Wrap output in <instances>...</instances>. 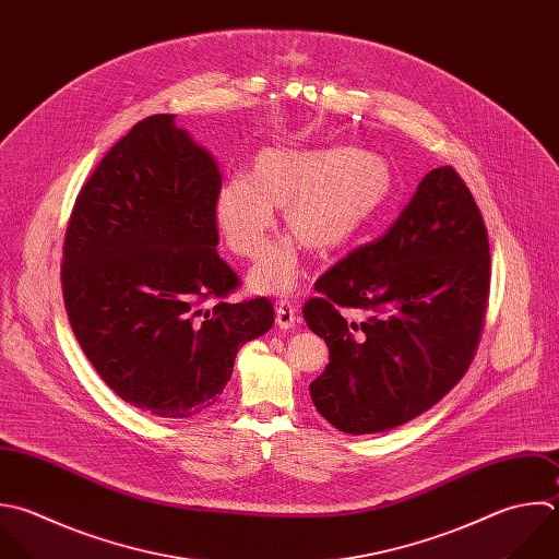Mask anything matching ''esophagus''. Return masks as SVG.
<instances>
[{
	"label": "esophagus",
	"mask_w": 559,
	"mask_h": 559,
	"mask_svg": "<svg viewBox=\"0 0 559 559\" xmlns=\"http://www.w3.org/2000/svg\"><path fill=\"white\" fill-rule=\"evenodd\" d=\"M275 321L282 330H290L297 323V308L290 299H282L275 308Z\"/></svg>",
	"instance_id": "obj_1"
}]
</instances>
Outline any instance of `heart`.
<instances>
[{
	"label": "heart",
	"instance_id": "b5f03b06",
	"mask_svg": "<svg viewBox=\"0 0 559 559\" xmlns=\"http://www.w3.org/2000/svg\"><path fill=\"white\" fill-rule=\"evenodd\" d=\"M386 164L362 151L271 148L255 170L231 173L218 188L214 218L227 247L240 258H255L286 206V225L317 251L345 245L382 205L389 192ZM301 277V247L296 238L271 245L251 271V284L266 293H286Z\"/></svg>",
	"mask_w": 559,
	"mask_h": 559
}]
</instances>
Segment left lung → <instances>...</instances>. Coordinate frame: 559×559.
<instances>
[{"label":"left lung","mask_w":559,"mask_h":559,"mask_svg":"<svg viewBox=\"0 0 559 559\" xmlns=\"http://www.w3.org/2000/svg\"><path fill=\"white\" fill-rule=\"evenodd\" d=\"M314 290L304 319L330 362L310 397L334 428L382 432L435 406L474 358L489 295L487 229L459 173L430 170L389 231ZM343 309L366 317L347 322Z\"/></svg>","instance_id":"left-lung-1"}]
</instances>
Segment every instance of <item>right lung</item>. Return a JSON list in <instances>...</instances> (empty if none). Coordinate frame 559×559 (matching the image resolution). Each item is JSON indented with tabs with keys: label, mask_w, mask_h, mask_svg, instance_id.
Listing matches in <instances>:
<instances>
[{
	"label": "right lung",
	"mask_w": 559,
	"mask_h": 559,
	"mask_svg": "<svg viewBox=\"0 0 559 559\" xmlns=\"http://www.w3.org/2000/svg\"><path fill=\"white\" fill-rule=\"evenodd\" d=\"M221 181L175 116H151L103 157L66 231L63 299L85 356L159 417L210 408L238 349L275 321L266 297L225 301L240 280L216 251Z\"/></svg>",
	"instance_id": "right-lung-1"
}]
</instances>
